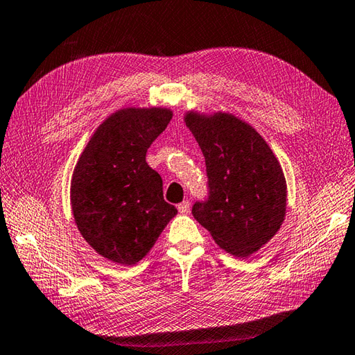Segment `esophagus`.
Segmentation results:
<instances>
[{
  "mask_svg": "<svg viewBox=\"0 0 355 355\" xmlns=\"http://www.w3.org/2000/svg\"><path fill=\"white\" fill-rule=\"evenodd\" d=\"M177 209H178L180 214H189L191 203H189V201H187V200H184L183 203H180V205L177 206Z\"/></svg>",
  "mask_w": 355,
  "mask_h": 355,
  "instance_id": "34e87169",
  "label": "esophagus"
}]
</instances>
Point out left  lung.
Here are the masks:
<instances>
[{
    "label": "left lung",
    "instance_id": "left-lung-1",
    "mask_svg": "<svg viewBox=\"0 0 355 355\" xmlns=\"http://www.w3.org/2000/svg\"><path fill=\"white\" fill-rule=\"evenodd\" d=\"M184 123L203 152L209 178V198L193 205V217L223 251L248 259L284 221L288 187L280 162L235 114L187 110Z\"/></svg>",
    "mask_w": 355,
    "mask_h": 355
}]
</instances>
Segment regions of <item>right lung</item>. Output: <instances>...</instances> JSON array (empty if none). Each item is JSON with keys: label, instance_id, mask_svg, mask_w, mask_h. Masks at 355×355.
Segmentation results:
<instances>
[{"label": "right lung", "instance_id": "add662e5", "mask_svg": "<svg viewBox=\"0 0 355 355\" xmlns=\"http://www.w3.org/2000/svg\"><path fill=\"white\" fill-rule=\"evenodd\" d=\"M171 120L168 107L118 109L95 129L75 164V225L94 251L116 265L144 259L177 215L163 198L162 177L146 163Z\"/></svg>", "mask_w": 355, "mask_h": 355}]
</instances>
